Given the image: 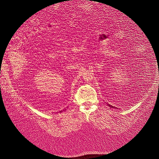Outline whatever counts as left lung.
<instances>
[{
	"label": "left lung",
	"instance_id": "1",
	"mask_svg": "<svg viewBox=\"0 0 159 159\" xmlns=\"http://www.w3.org/2000/svg\"><path fill=\"white\" fill-rule=\"evenodd\" d=\"M107 105H108V106H109V107H111V108H115V109H118V108H117L116 107H115V106H112L111 105H110V104H109V103H107Z\"/></svg>",
	"mask_w": 159,
	"mask_h": 159
}]
</instances>
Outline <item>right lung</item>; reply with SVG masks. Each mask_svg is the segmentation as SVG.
I'll return each instance as SVG.
<instances>
[{"label":"right lung","mask_w":159,"mask_h":159,"mask_svg":"<svg viewBox=\"0 0 159 159\" xmlns=\"http://www.w3.org/2000/svg\"><path fill=\"white\" fill-rule=\"evenodd\" d=\"M65 110H66V109H64L63 111H65ZM61 112H62V111H60V113H61ZM57 113H58V112H57Z\"/></svg>","instance_id":"1"}]
</instances>
